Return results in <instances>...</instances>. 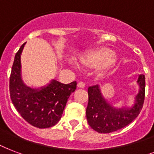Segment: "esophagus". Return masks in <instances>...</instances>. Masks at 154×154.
<instances>
[{
	"mask_svg": "<svg viewBox=\"0 0 154 154\" xmlns=\"http://www.w3.org/2000/svg\"><path fill=\"white\" fill-rule=\"evenodd\" d=\"M78 87L79 88H85V83L84 82H79L78 83Z\"/></svg>",
	"mask_w": 154,
	"mask_h": 154,
	"instance_id": "34e87169",
	"label": "esophagus"
}]
</instances>
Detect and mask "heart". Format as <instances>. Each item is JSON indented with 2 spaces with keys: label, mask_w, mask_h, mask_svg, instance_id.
Masks as SVG:
<instances>
[{
  "label": "heart",
  "mask_w": 154,
  "mask_h": 154,
  "mask_svg": "<svg viewBox=\"0 0 154 154\" xmlns=\"http://www.w3.org/2000/svg\"><path fill=\"white\" fill-rule=\"evenodd\" d=\"M79 60L87 67L97 66L100 70H106L115 64L117 57L112 49L107 47H100L88 51Z\"/></svg>",
  "instance_id": "1"
}]
</instances>
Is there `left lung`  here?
I'll list each match as a JSON object with an SVG mask.
<instances>
[{
	"label": "left lung",
	"mask_w": 154,
	"mask_h": 154,
	"mask_svg": "<svg viewBox=\"0 0 154 154\" xmlns=\"http://www.w3.org/2000/svg\"><path fill=\"white\" fill-rule=\"evenodd\" d=\"M136 83L139 85V92L131 107L122 106L117 108L111 105L103 97L98 84L88 88L86 117L88 124L93 130L99 133H110L128 126L138 116L144 100L145 78L144 75L138 76Z\"/></svg>",
	"instance_id": "left-lung-1"
}]
</instances>
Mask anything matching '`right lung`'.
Masks as SVG:
<instances>
[{
    "label": "right lung",
    "mask_w": 154,
    "mask_h": 154,
    "mask_svg": "<svg viewBox=\"0 0 154 154\" xmlns=\"http://www.w3.org/2000/svg\"><path fill=\"white\" fill-rule=\"evenodd\" d=\"M26 43L15 54L10 78V98L21 116L31 125L48 128L56 125L62 118L70 94L77 83L64 84L52 79L45 86L33 88L26 86L22 79L21 54Z\"/></svg>",
    "instance_id": "right-lung-1"
}]
</instances>
